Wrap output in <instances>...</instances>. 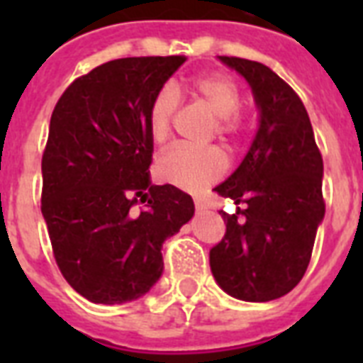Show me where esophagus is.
<instances>
[{"label":"esophagus","mask_w":363,"mask_h":363,"mask_svg":"<svg viewBox=\"0 0 363 363\" xmlns=\"http://www.w3.org/2000/svg\"><path fill=\"white\" fill-rule=\"evenodd\" d=\"M207 209V203L201 201V199H196V211H205Z\"/></svg>","instance_id":"esophagus-1"}]
</instances>
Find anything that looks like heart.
<instances>
[{"label": "heart", "mask_w": 363, "mask_h": 363, "mask_svg": "<svg viewBox=\"0 0 363 363\" xmlns=\"http://www.w3.org/2000/svg\"><path fill=\"white\" fill-rule=\"evenodd\" d=\"M188 90L216 116L218 135L230 143H238L245 135L247 118L239 111L241 88L235 79L226 73H209L194 79ZM177 107L179 96L175 90L171 86L160 88L147 113V130L154 143H164L169 137ZM224 171L226 158L216 147H171L156 162L160 179L186 192H201L211 182L218 181Z\"/></svg>", "instance_id": "heart-1"}]
</instances>
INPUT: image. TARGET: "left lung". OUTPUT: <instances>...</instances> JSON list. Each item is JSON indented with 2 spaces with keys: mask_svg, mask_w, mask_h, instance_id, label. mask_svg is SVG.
I'll list each match as a JSON object with an SVG mask.
<instances>
[{
  "mask_svg": "<svg viewBox=\"0 0 363 363\" xmlns=\"http://www.w3.org/2000/svg\"><path fill=\"white\" fill-rule=\"evenodd\" d=\"M218 58L252 88L259 128L241 165L215 188L245 209L222 213L226 233L211 248V271L233 298L271 301L290 292L311 262L326 213L322 154L303 101L290 84L259 62Z\"/></svg>",
  "mask_w": 363,
  "mask_h": 363,
  "instance_id": "left-lung-1",
  "label": "left lung"
}]
</instances>
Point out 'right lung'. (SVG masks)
<instances>
[{"instance_id": "obj_1", "label": "right lung", "mask_w": 363, "mask_h": 363, "mask_svg": "<svg viewBox=\"0 0 363 363\" xmlns=\"http://www.w3.org/2000/svg\"><path fill=\"white\" fill-rule=\"evenodd\" d=\"M184 62L113 60L71 82L52 111L41 213L62 275L92 303L145 296L164 271V241L194 216L188 194L148 173V107Z\"/></svg>"}]
</instances>
